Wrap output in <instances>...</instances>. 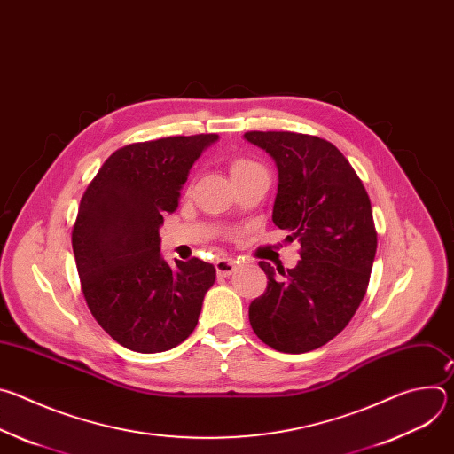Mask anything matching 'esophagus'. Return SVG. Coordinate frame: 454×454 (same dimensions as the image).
Segmentation results:
<instances>
[{"label":"esophagus","instance_id":"1","mask_svg":"<svg viewBox=\"0 0 454 454\" xmlns=\"http://www.w3.org/2000/svg\"><path fill=\"white\" fill-rule=\"evenodd\" d=\"M215 270L219 277H230L237 270V262L233 258H219V261H215Z\"/></svg>","mask_w":454,"mask_h":454}]
</instances>
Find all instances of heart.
Here are the masks:
<instances>
[{
  "label": "heart",
  "instance_id": "b5f03b06",
  "mask_svg": "<svg viewBox=\"0 0 454 454\" xmlns=\"http://www.w3.org/2000/svg\"><path fill=\"white\" fill-rule=\"evenodd\" d=\"M254 167H258V165H256V163H253V161H249V160H235V161L231 163V167H230V174H231V176H235V174L246 172V170L254 168Z\"/></svg>",
  "mask_w": 454,
  "mask_h": 454
}]
</instances>
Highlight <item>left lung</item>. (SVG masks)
Wrapping results in <instances>:
<instances>
[{
	"instance_id": "left-lung-1",
	"label": "left lung",
	"mask_w": 454,
	"mask_h": 454,
	"mask_svg": "<svg viewBox=\"0 0 454 454\" xmlns=\"http://www.w3.org/2000/svg\"><path fill=\"white\" fill-rule=\"evenodd\" d=\"M244 140L275 160L273 223L301 246L293 270L275 273L261 262L268 289L251 301L249 323L271 348L303 354L336 338L364 298L377 249L370 198L327 140L287 131H251Z\"/></svg>"
}]
</instances>
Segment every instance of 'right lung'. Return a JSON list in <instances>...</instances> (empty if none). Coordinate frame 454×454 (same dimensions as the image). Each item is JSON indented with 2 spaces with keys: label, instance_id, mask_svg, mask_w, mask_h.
<instances>
[{
  "label": "right lung",
  "instance_id": "right-lung-1",
  "mask_svg": "<svg viewBox=\"0 0 454 454\" xmlns=\"http://www.w3.org/2000/svg\"><path fill=\"white\" fill-rule=\"evenodd\" d=\"M217 140L196 135L121 147L81 200L72 246L82 293L98 325L129 350H170L198 325L215 268L200 258L170 266L160 228L176 212L192 165Z\"/></svg>",
  "mask_w": 454,
  "mask_h": 454
}]
</instances>
